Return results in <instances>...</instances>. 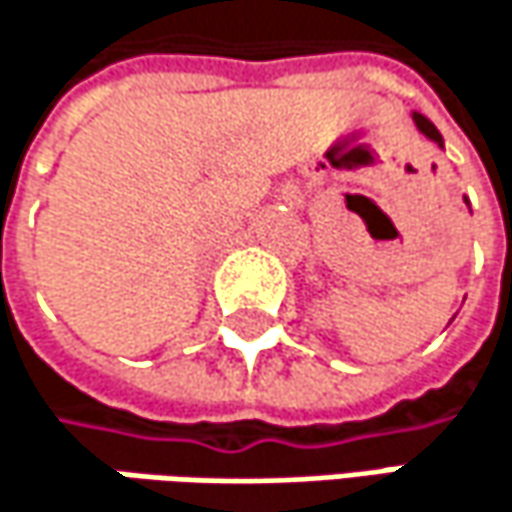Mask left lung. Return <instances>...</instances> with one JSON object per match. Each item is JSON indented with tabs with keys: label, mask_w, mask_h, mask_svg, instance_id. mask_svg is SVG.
I'll list each match as a JSON object with an SVG mask.
<instances>
[{
	"label": "left lung",
	"mask_w": 512,
	"mask_h": 512,
	"mask_svg": "<svg viewBox=\"0 0 512 512\" xmlns=\"http://www.w3.org/2000/svg\"><path fill=\"white\" fill-rule=\"evenodd\" d=\"M413 120H416V126L421 135H427L430 141H436V144L442 147V135H439V129H436V126H433V123H430L424 114H413Z\"/></svg>",
	"instance_id": "1"
}]
</instances>
